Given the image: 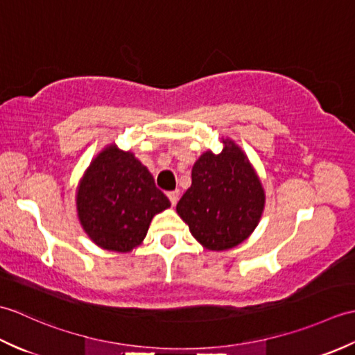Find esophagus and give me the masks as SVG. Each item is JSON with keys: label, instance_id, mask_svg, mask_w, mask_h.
Segmentation results:
<instances>
[{"label": "esophagus", "instance_id": "34e87169", "mask_svg": "<svg viewBox=\"0 0 355 355\" xmlns=\"http://www.w3.org/2000/svg\"><path fill=\"white\" fill-rule=\"evenodd\" d=\"M168 198L171 200V205L175 206L178 198H180V191H171V192H168Z\"/></svg>", "mask_w": 355, "mask_h": 355}]
</instances>
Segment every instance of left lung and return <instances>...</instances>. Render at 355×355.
Segmentation results:
<instances>
[{
	"label": "left lung",
	"instance_id": "1",
	"mask_svg": "<svg viewBox=\"0 0 355 355\" xmlns=\"http://www.w3.org/2000/svg\"><path fill=\"white\" fill-rule=\"evenodd\" d=\"M223 150H206L192 168V184L177 214L207 250L221 252L243 243L258 225L266 192L235 141L223 139Z\"/></svg>",
	"mask_w": 355,
	"mask_h": 355
}]
</instances>
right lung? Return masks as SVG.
Here are the masks:
<instances>
[{
  "mask_svg": "<svg viewBox=\"0 0 355 355\" xmlns=\"http://www.w3.org/2000/svg\"><path fill=\"white\" fill-rule=\"evenodd\" d=\"M168 197L131 150L110 145L88 166L76 193L78 218L96 245L126 253L141 244Z\"/></svg>",
  "mask_w": 355,
  "mask_h": 355,
  "instance_id": "1",
  "label": "right lung"
}]
</instances>
